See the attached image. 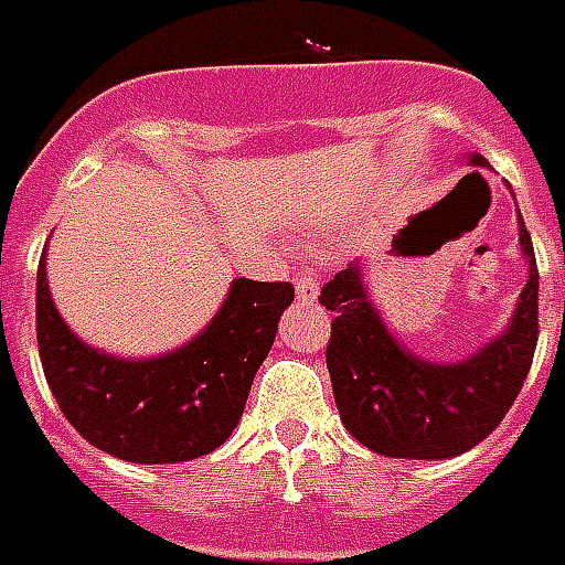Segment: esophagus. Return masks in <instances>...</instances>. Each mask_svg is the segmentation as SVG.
<instances>
[{
	"label": "esophagus",
	"instance_id": "34e87169",
	"mask_svg": "<svg viewBox=\"0 0 565 565\" xmlns=\"http://www.w3.org/2000/svg\"><path fill=\"white\" fill-rule=\"evenodd\" d=\"M296 299H299V302H315L317 299L315 271H302V275L296 278Z\"/></svg>",
	"mask_w": 565,
	"mask_h": 565
}]
</instances>
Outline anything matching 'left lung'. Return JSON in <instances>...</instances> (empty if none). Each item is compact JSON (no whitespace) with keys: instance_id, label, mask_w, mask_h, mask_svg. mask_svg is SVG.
<instances>
[{"instance_id":"obj_1","label":"left lung","mask_w":565,"mask_h":565,"mask_svg":"<svg viewBox=\"0 0 565 565\" xmlns=\"http://www.w3.org/2000/svg\"><path fill=\"white\" fill-rule=\"evenodd\" d=\"M470 167H488L482 154ZM518 242L527 284L509 323L461 362L416 356L388 332L367 296L362 266L350 263L320 290L332 311L326 367L344 428L371 452L443 461L473 449L503 422L533 365L539 335V269L518 212Z\"/></svg>"}]
</instances>
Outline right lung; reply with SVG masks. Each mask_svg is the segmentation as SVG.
I'll use <instances>...</instances> for the list:
<instances>
[{
	"label": "right lung",
	"instance_id": "add662e5",
	"mask_svg": "<svg viewBox=\"0 0 565 565\" xmlns=\"http://www.w3.org/2000/svg\"><path fill=\"white\" fill-rule=\"evenodd\" d=\"M290 302L294 284L236 278L218 315L188 344L164 356H113L62 320L41 254L38 353L60 411L92 446L134 463L191 461L218 449L239 425Z\"/></svg>",
	"mask_w": 565,
	"mask_h": 565
}]
</instances>
